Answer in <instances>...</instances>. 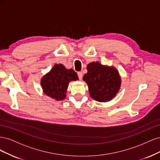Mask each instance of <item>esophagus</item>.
<instances>
[{"label": "esophagus", "mask_w": 160, "mask_h": 160, "mask_svg": "<svg viewBox=\"0 0 160 160\" xmlns=\"http://www.w3.org/2000/svg\"><path fill=\"white\" fill-rule=\"evenodd\" d=\"M77 75H78V77H79V79L80 80L82 79V77H83V73H82L81 72H77Z\"/></svg>", "instance_id": "obj_1"}]
</instances>
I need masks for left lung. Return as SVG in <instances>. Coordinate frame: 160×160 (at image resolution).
<instances>
[{
  "instance_id": "obj_1",
  "label": "left lung",
  "mask_w": 160,
  "mask_h": 160,
  "mask_svg": "<svg viewBox=\"0 0 160 160\" xmlns=\"http://www.w3.org/2000/svg\"><path fill=\"white\" fill-rule=\"evenodd\" d=\"M88 72L83 79L88 85L90 96L99 102L112 100L121 88L122 79L119 71L113 66L91 62L87 67Z\"/></svg>"
}]
</instances>
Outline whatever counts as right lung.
<instances>
[{"label": "right lung", "instance_id": "obj_1", "mask_svg": "<svg viewBox=\"0 0 160 160\" xmlns=\"http://www.w3.org/2000/svg\"><path fill=\"white\" fill-rule=\"evenodd\" d=\"M79 80L75 71L67 69L62 64H55L51 71L41 79V85L44 93L57 101L66 98L69 82Z\"/></svg>", "mask_w": 160, "mask_h": 160}]
</instances>
